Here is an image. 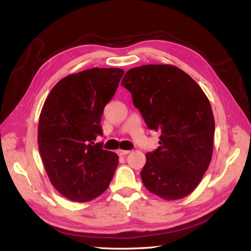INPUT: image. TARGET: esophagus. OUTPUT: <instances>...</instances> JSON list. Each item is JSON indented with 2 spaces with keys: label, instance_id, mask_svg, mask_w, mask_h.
<instances>
[{
  "label": "esophagus",
  "instance_id": "34e87169",
  "mask_svg": "<svg viewBox=\"0 0 251 251\" xmlns=\"http://www.w3.org/2000/svg\"><path fill=\"white\" fill-rule=\"evenodd\" d=\"M116 152L120 156H124V155H127V154H129L130 151H128V150H117Z\"/></svg>",
  "mask_w": 251,
  "mask_h": 251
}]
</instances>
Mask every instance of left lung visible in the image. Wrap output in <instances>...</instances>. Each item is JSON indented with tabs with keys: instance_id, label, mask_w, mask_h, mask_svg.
<instances>
[{
	"instance_id": "1",
	"label": "left lung",
	"mask_w": 251,
	"mask_h": 251,
	"mask_svg": "<svg viewBox=\"0 0 251 251\" xmlns=\"http://www.w3.org/2000/svg\"><path fill=\"white\" fill-rule=\"evenodd\" d=\"M122 85L159 147L146 154L141 170L146 188L164 200L189 195L212 156L215 119L209 100L189 74L170 65H148L126 72Z\"/></svg>"
}]
</instances>
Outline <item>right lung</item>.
<instances>
[{
	"label": "right lung",
	"mask_w": 251,
	"mask_h": 251,
	"mask_svg": "<svg viewBox=\"0 0 251 251\" xmlns=\"http://www.w3.org/2000/svg\"><path fill=\"white\" fill-rule=\"evenodd\" d=\"M124 70L93 68L58 82L44 102L37 143L46 174L61 195L88 201L108 189L119 156L95 143L100 122Z\"/></svg>",
	"instance_id": "add662e5"
}]
</instances>
